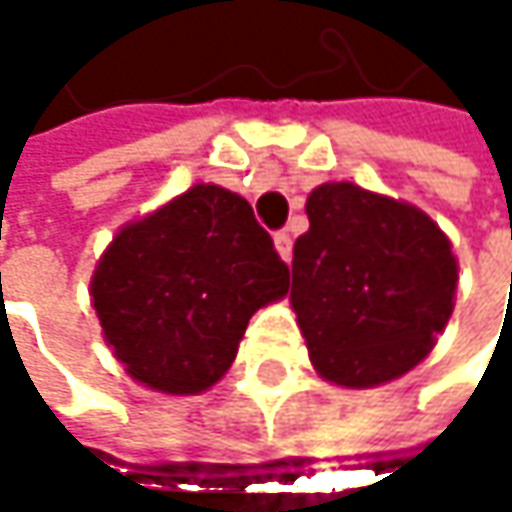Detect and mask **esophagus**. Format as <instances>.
Wrapping results in <instances>:
<instances>
[{
  "instance_id": "1",
  "label": "esophagus",
  "mask_w": 512,
  "mask_h": 512,
  "mask_svg": "<svg viewBox=\"0 0 512 512\" xmlns=\"http://www.w3.org/2000/svg\"><path fill=\"white\" fill-rule=\"evenodd\" d=\"M275 249H278V255L290 263V257H293V237H290L287 231H278V234H275Z\"/></svg>"
}]
</instances>
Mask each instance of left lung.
Instances as JSON below:
<instances>
[{
	"mask_svg": "<svg viewBox=\"0 0 512 512\" xmlns=\"http://www.w3.org/2000/svg\"><path fill=\"white\" fill-rule=\"evenodd\" d=\"M293 246L290 302L317 373L373 388L412 370L454 311L457 257L412 204L323 183Z\"/></svg>",
	"mask_w": 512,
	"mask_h": 512,
	"instance_id": "left-lung-1",
	"label": "left lung"
}]
</instances>
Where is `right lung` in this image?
I'll return each instance as SVG.
<instances>
[{
  "instance_id": "1",
  "label": "right lung",
  "mask_w": 512,
  "mask_h": 512,
  "mask_svg": "<svg viewBox=\"0 0 512 512\" xmlns=\"http://www.w3.org/2000/svg\"><path fill=\"white\" fill-rule=\"evenodd\" d=\"M290 269L246 198L198 183L118 231L91 278L106 344L127 373L165 394H198L237 356L257 308Z\"/></svg>"
}]
</instances>
